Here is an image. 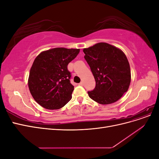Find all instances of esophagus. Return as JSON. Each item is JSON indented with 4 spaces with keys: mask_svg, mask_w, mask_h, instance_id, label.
<instances>
[{
    "mask_svg": "<svg viewBox=\"0 0 159 159\" xmlns=\"http://www.w3.org/2000/svg\"><path fill=\"white\" fill-rule=\"evenodd\" d=\"M79 85H81V86H83L84 85V83L82 82V81H81V82L79 84Z\"/></svg>",
    "mask_w": 159,
    "mask_h": 159,
    "instance_id": "obj_1",
    "label": "esophagus"
}]
</instances>
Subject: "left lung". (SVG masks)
<instances>
[{
    "instance_id": "8db88e82",
    "label": "left lung",
    "mask_w": 159,
    "mask_h": 159,
    "mask_svg": "<svg viewBox=\"0 0 159 159\" xmlns=\"http://www.w3.org/2000/svg\"><path fill=\"white\" fill-rule=\"evenodd\" d=\"M84 58L95 80V87L88 93L98 103H115L127 92L131 83V70L123 51L100 42L84 48Z\"/></svg>"
}]
</instances>
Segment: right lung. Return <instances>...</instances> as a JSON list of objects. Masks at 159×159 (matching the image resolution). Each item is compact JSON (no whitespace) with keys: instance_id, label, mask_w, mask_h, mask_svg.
<instances>
[{"instance_id":"obj_1","label":"right lung","mask_w":159,"mask_h":159,"mask_svg":"<svg viewBox=\"0 0 159 159\" xmlns=\"http://www.w3.org/2000/svg\"><path fill=\"white\" fill-rule=\"evenodd\" d=\"M80 49L56 48L41 52L34 61L28 88L36 102L47 109L63 107L71 99L74 89L70 83L68 65Z\"/></svg>"}]
</instances>
